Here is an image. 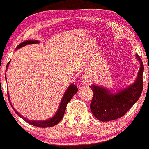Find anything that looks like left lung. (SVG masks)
I'll list each match as a JSON object with an SVG mask.
<instances>
[{
    "label": "left lung",
    "instance_id": "8db88e82",
    "mask_svg": "<svg viewBox=\"0 0 149 149\" xmlns=\"http://www.w3.org/2000/svg\"><path fill=\"white\" fill-rule=\"evenodd\" d=\"M137 58L140 61V69L136 81L128 88L113 94L98 86H89L94 93L90 109L96 119L101 121H109L121 118L140 97L143 89L144 65L137 55Z\"/></svg>",
    "mask_w": 149,
    "mask_h": 149
}]
</instances>
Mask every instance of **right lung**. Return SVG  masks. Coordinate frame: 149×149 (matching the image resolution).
<instances>
[{"label": "right lung", "mask_w": 149, "mask_h": 149, "mask_svg": "<svg viewBox=\"0 0 149 149\" xmlns=\"http://www.w3.org/2000/svg\"><path fill=\"white\" fill-rule=\"evenodd\" d=\"M39 42L38 41H33V40H29V41H25L21 43V44H19V46H17V48H20L23 46L28 45V44H38ZM10 62H8V64H7V67H8L9 64H10ZM5 78H6V76H5ZM78 92V87H76V85H73V84H71V85L69 86V88L67 89L66 91L65 94H64L63 98H62V101H61V103L60 105V107H59L58 111L57 112V113L55 114L54 116L49 119L48 120H46V121H30V120L27 119L26 118L23 117V116H21L17 111H16L15 109L12 107V104L11 106L12 107V108L14 109V110L15 111L16 114H17L20 117L22 118V119L26 121L27 123H30V124L33 125V126H37L39 127V128H46V127H52L54 126L55 125H57L60 121H61V119H62L63 117L64 112H65L66 110V107H67V105L69 102L71 101V98H73V96H74L75 94H76V92ZM8 99L10 101V98H9V95L8 94Z\"/></svg>", "instance_id": "obj_1"}]
</instances>
